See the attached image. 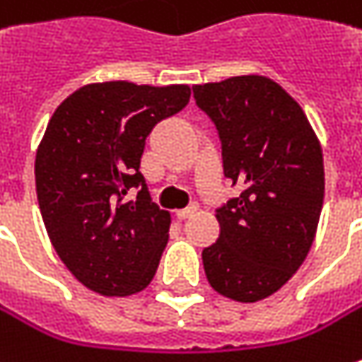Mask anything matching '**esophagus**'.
<instances>
[{"label":"esophagus","mask_w":362,"mask_h":362,"mask_svg":"<svg viewBox=\"0 0 362 362\" xmlns=\"http://www.w3.org/2000/svg\"><path fill=\"white\" fill-rule=\"evenodd\" d=\"M197 212V206H188V209H182V211H176V218L178 221H186V218H190L192 214Z\"/></svg>","instance_id":"obj_1"}]
</instances>
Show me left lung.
Wrapping results in <instances>:
<instances>
[{"label":"left lung","instance_id":"8db88e82","mask_svg":"<svg viewBox=\"0 0 362 362\" xmlns=\"http://www.w3.org/2000/svg\"><path fill=\"white\" fill-rule=\"evenodd\" d=\"M214 123L223 170L243 190L216 209L218 241L202 251L214 290L259 302L300 269L324 202L320 141L302 107L265 76L192 87Z\"/></svg>","mask_w":362,"mask_h":362}]
</instances>
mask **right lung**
Masks as SVG:
<instances>
[{
	"mask_svg": "<svg viewBox=\"0 0 362 362\" xmlns=\"http://www.w3.org/2000/svg\"><path fill=\"white\" fill-rule=\"evenodd\" d=\"M190 101L188 85L95 83L58 105L36 153V192L58 257L101 296H132L156 275L170 212L139 172L146 137ZM132 187L136 202H124Z\"/></svg>",
	"mask_w": 362,
	"mask_h": 362,
	"instance_id": "obj_1",
	"label": "right lung"
}]
</instances>
